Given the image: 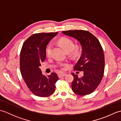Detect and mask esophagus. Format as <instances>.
<instances>
[{
	"label": "esophagus",
	"instance_id": "34e87169",
	"mask_svg": "<svg viewBox=\"0 0 121 121\" xmlns=\"http://www.w3.org/2000/svg\"><path fill=\"white\" fill-rule=\"evenodd\" d=\"M58 75L59 76V78H61V77H63L66 75V74L64 73H59L58 74Z\"/></svg>",
	"mask_w": 121,
	"mask_h": 121
}]
</instances>
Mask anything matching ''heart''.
<instances>
[{
    "instance_id": "1",
    "label": "heart",
    "mask_w": 121,
    "mask_h": 121,
    "mask_svg": "<svg viewBox=\"0 0 121 121\" xmlns=\"http://www.w3.org/2000/svg\"><path fill=\"white\" fill-rule=\"evenodd\" d=\"M59 43L61 45L63 46L64 48L65 49V50L68 52H71V55L72 56H75L78 53V48L75 47L74 42L71 39L67 38H63L59 40ZM52 45L51 43H50L46 48V55L48 56H50L51 53H52Z\"/></svg>"
}]
</instances>
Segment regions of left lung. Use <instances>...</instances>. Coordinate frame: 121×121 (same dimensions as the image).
I'll return each instance as SVG.
<instances>
[{
	"label": "left lung",
	"mask_w": 121,
	"mask_h": 121,
	"mask_svg": "<svg viewBox=\"0 0 121 121\" xmlns=\"http://www.w3.org/2000/svg\"><path fill=\"white\" fill-rule=\"evenodd\" d=\"M62 33L75 38L82 46L81 57L74 70L83 71V76L79 78L77 74L72 73L74 78L72 91L80 96L91 94L99 85L104 76V56L101 44L94 35L86 30H69Z\"/></svg>",
	"instance_id": "1"
}]
</instances>
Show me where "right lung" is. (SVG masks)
<instances>
[{
  "instance_id": "1",
  "label": "right lung",
  "mask_w": 121,
  "mask_h": 121,
  "mask_svg": "<svg viewBox=\"0 0 121 121\" xmlns=\"http://www.w3.org/2000/svg\"><path fill=\"white\" fill-rule=\"evenodd\" d=\"M58 33L33 34L25 40L21 49L20 65L22 76L28 88L38 97H48L55 91V84L59 79L57 74L43 75L39 66L46 58L48 43Z\"/></svg>"
}]
</instances>
